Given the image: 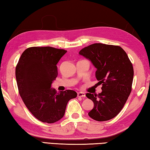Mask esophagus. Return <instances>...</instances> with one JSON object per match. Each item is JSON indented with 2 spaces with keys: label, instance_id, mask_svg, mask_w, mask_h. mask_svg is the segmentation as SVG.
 I'll use <instances>...</instances> for the list:
<instances>
[{
  "label": "esophagus",
  "instance_id": "1",
  "mask_svg": "<svg viewBox=\"0 0 150 150\" xmlns=\"http://www.w3.org/2000/svg\"><path fill=\"white\" fill-rule=\"evenodd\" d=\"M77 96L78 97H85V94L84 93V92H78L77 93Z\"/></svg>",
  "mask_w": 150,
  "mask_h": 150
}]
</instances>
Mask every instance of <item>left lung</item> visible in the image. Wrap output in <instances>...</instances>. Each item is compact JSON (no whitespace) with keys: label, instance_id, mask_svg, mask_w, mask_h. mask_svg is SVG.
Wrapping results in <instances>:
<instances>
[{"label":"left lung","instance_id":"left-lung-1","mask_svg":"<svg viewBox=\"0 0 150 150\" xmlns=\"http://www.w3.org/2000/svg\"><path fill=\"white\" fill-rule=\"evenodd\" d=\"M80 55L96 68V77L102 84L101 93H87L94 102L88 113L98 121H108L120 112L131 92L134 70L127 53L119 46L95 43L81 50Z\"/></svg>","mask_w":150,"mask_h":150}]
</instances>
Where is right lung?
I'll list each match as a JSON object with an SVG mask.
<instances>
[{
  "mask_svg": "<svg viewBox=\"0 0 150 150\" xmlns=\"http://www.w3.org/2000/svg\"><path fill=\"white\" fill-rule=\"evenodd\" d=\"M67 52L50 47H30L21 54L16 67V78L21 99L38 120L53 123L63 117L69 100L77 92L67 90L57 93L51 88L58 76L57 64Z\"/></svg>",
  "mask_w": 150,
  "mask_h": 150,
  "instance_id": "add662e5",
  "label": "right lung"
}]
</instances>
